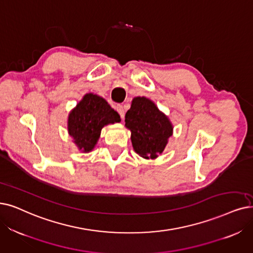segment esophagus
<instances>
[{
	"label": "esophagus",
	"mask_w": 253,
	"mask_h": 253,
	"mask_svg": "<svg viewBox=\"0 0 253 253\" xmlns=\"http://www.w3.org/2000/svg\"><path fill=\"white\" fill-rule=\"evenodd\" d=\"M116 111L119 113V115H120L121 118L125 117V110H124V107H123V106H121V105H117Z\"/></svg>",
	"instance_id": "esophagus-1"
}]
</instances>
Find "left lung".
Wrapping results in <instances>:
<instances>
[{"instance_id": "1", "label": "left lung", "mask_w": 253, "mask_h": 253, "mask_svg": "<svg viewBox=\"0 0 253 253\" xmlns=\"http://www.w3.org/2000/svg\"><path fill=\"white\" fill-rule=\"evenodd\" d=\"M126 126L132 132L134 150L145 159H155L172 135V125L158 107L146 97H135L126 114Z\"/></svg>"}]
</instances>
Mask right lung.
Returning <instances> with one entry per match:
<instances>
[{"label":"right lung","instance_id":"obj_1","mask_svg":"<svg viewBox=\"0 0 253 253\" xmlns=\"http://www.w3.org/2000/svg\"><path fill=\"white\" fill-rule=\"evenodd\" d=\"M119 121V114L103 97L88 93L69 113L68 133L79 149L88 153L95 146L102 128Z\"/></svg>","mask_w":253,"mask_h":253}]
</instances>
